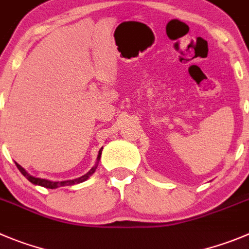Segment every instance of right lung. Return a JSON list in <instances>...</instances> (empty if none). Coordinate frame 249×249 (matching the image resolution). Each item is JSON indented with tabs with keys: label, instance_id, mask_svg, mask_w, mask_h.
<instances>
[{
	"label": "right lung",
	"instance_id": "add662e5",
	"mask_svg": "<svg viewBox=\"0 0 249 249\" xmlns=\"http://www.w3.org/2000/svg\"><path fill=\"white\" fill-rule=\"evenodd\" d=\"M102 150H103V147L99 150L98 152V156H97V161L96 163H94V166L92 167V168L89 169V171L87 172L86 174H83L82 177H78L76 178V179H70V180H61V182H54V180H49V179H44V178H36L34 177V176H30L29 173H28L27 171H25L24 168H23L20 164L16 163L17 164V168L19 169L20 173L24 176L25 178H27L28 180H29L30 183H33L34 185H40V187H44V188H48V189H56V188L59 187H65V185H73V184H78V183H82L85 182V180H87L88 178L92 176L94 172H96L97 167H98V163L99 161H101V155H102Z\"/></svg>",
	"mask_w": 249,
	"mask_h": 249
}]
</instances>
